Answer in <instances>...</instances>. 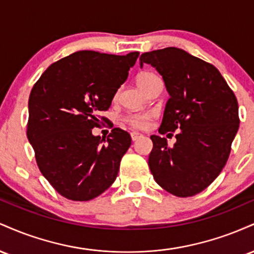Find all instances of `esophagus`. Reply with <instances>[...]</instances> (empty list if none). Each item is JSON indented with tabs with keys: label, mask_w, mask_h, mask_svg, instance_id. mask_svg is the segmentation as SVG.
<instances>
[{
	"label": "esophagus",
	"mask_w": 254,
	"mask_h": 254,
	"mask_svg": "<svg viewBox=\"0 0 254 254\" xmlns=\"http://www.w3.org/2000/svg\"><path fill=\"white\" fill-rule=\"evenodd\" d=\"M141 137H142L141 133L135 132V131H132V132H131V139H132L133 142L137 141V139H139V138H141Z\"/></svg>",
	"instance_id": "1"
}]
</instances>
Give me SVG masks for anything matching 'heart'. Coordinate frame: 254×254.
I'll return each instance as SVG.
<instances>
[{"label": "heart", "mask_w": 254, "mask_h": 254, "mask_svg": "<svg viewBox=\"0 0 254 254\" xmlns=\"http://www.w3.org/2000/svg\"><path fill=\"white\" fill-rule=\"evenodd\" d=\"M156 77V75L153 74V72H142V74H139L138 77H137V83H138V86L144 90L145 87ZM151 119H153V113L151 112H138L127 115V117H125V122L129 125H131L132 127H135V129L143 130L149 127Z\"/></svg>", "instance_id": "1"}]
</instances>
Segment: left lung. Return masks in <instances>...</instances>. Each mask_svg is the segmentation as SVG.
Returning a JSON list of instances; mask_svg holds the SVG:
<instances>
[{
    "mask_svg": "<svg viewBox=\"0 0 254 254\" xmlns=\"http://www.w3.org/2000/svg\"><path fill=\"white\" fill-rule=\"evenodd\" d=\"M139 62L162 75L170 93L159 132L178 130L173 147L165 137L150 136L151 174L174 196H194L216 179L228 160L240 123L237 97L212 64L182 49L144 52Z\"/></svg>",
    "mask_w": 254,
    "mask_h": 254,
    "instance_id": "obj_1",
    "label": "left lung"
}]
</instances>
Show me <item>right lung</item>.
<instances>
[{
  "instance_id": "right-lung-1",
  "label": "right lung",
  "mask_w": 254,
  "mask_h": 254,
  "mask_svg": "<svg viewBox=\"0 0 254 254\" xmlns=\"http://www.w3.org/2000/svg\"><path fill=\"white\" fill-rule=\"evenodd\" d=\"M138 55L77 51L52 63L34 83L27 138L42 174L63 197L90 200L117 178L130 135L115 127L101 139L92 129L106 119L99 113L109 110Z\"/></svg>"
}]
</instances>
